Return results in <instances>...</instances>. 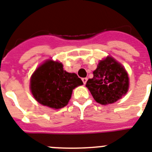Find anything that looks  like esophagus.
<instances>
[{
  "label": "esophagus",
  "instance_id": "1",
  "mask_svg": "<svg viewBox=\"0 0 152 152\" xmlns=\"http://www.w3.org/2000/svg\"><path fill=\"white\" fill-rule=\"evenodd\" d=\"M82 80H83V84L85 85V84L86 83V82H87V78H83Z\"/></svg>",
  "mask_w": 152,
  "mask_h": 152
}]
</instances>
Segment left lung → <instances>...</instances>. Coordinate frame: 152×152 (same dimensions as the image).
Wrapping results in <instances>:
<instances>
[{
	"label": "left lung",
	"instance_id": "left-lung-1",
	"mask_svg": "<svg viewBox=\"0 0 152 152\" xmlns=\"http://www.w3.org/2000/svg\"><path fill=\"white\" fill-rule=\"evenodd\" d=\"M86 86L94 100L100 104H113L125 95L129 86V79L125 69L111 57L99 62Z\"/></svg>",
	"mask_w": 152,
	"mask_h": 152
}]
</instances>
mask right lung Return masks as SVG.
Instances as JSON below:
<instances>
[{
    "mask_svg": "<svg viewBox=\"0 0 152 152\" xmlns=\"http://www.w3.org/2000/svg\"><path fill=\"white\" fill-rule=\"evenodd\" d=\"M83 85V81L75 73L63 70L62 63L47 61L33 73L31 90L39 104L59 109L67 105L72 90Z\"/></svg>",
    "mask_w": 152,
    "mask_h": 152,
    "instance_id": "add662e5",
    "label": "right lung"
}]
</instances>
